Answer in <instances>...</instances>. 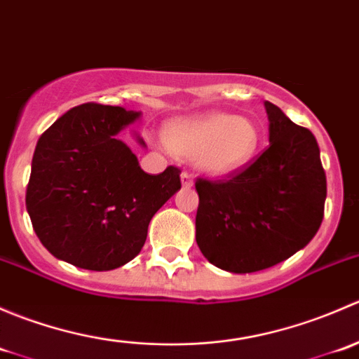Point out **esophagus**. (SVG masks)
Listing matches in <instances>:
<instances>
[{"instance_id": "obj_1", "label": "esophagus", "mask_w": 359, "mask_h": 359, "mask_svg": "<svg viewBox=\"0 0 359 359\" xmlns=\"http://www.w3.org/2000/svg\"><path fill=\"white\" fill-rule=\"evenodd\" d=\"M180 182H182L184 187H193L194 186L193 175H191V173H187V172L180 173Z\"/></svg>"}]
</instances>
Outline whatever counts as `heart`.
Returning a JSON list of instances; mask_svg holds the SVG:
<instances>
[{
	"label": "heart",
	"instance_id": "1",
	"mask_svg": "<svg viewBox=\"0 0 359 359\" xmlns=\"http://www.w3.org/2000/svg\"><path fill=\"white\" fill-rule=\"evenodd\" d=\"M163 137L173 154L194 159L212 177H229L252 163L260 146V130L247 116L227 112L180 118L168 123Z\"/></svg>",
	"mask_w": 359,
	"mask_h": 359
}]
</instances>
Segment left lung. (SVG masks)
<instances>
[{
	"label": "left lung",
	"mask_w": 359,
	"mask_h": 359,
	"mask_svg": "<svg viewBox=\"0 0 359 359\" xmlns=\"http://www.w3.org/2000/svg\"><path fill=\"white\" fill-rule=\"evenodd\" d=\"M269 147L227 180H196V243L229 273L267 269L302 250L318 233L327 177L313 133L264 102Z\"/></svg>",
	"instance_id": "left-lung-1"
}]
</instances>
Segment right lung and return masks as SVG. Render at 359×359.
I'll return each mask as SVG.
<instances>
[{
	"label": "right lung",
	"instance_id": "obj_1",
	"mask_svg": "<svg viewBox=\"0 0 359 359\" xmlns=\"http://www.w3.org/2000/svg\"><path fill=\"white\" fill-rule=\"evenodd\" d=\"M139 118L81 104L39 137L25 206L36 236L57 259L88 271L125 266L142 250L154 213L180 189L179 168L149 175L118 139Z\"/></svg>",
	"mask_w": 359,
	"mask_h": 359
}]
</instances>
